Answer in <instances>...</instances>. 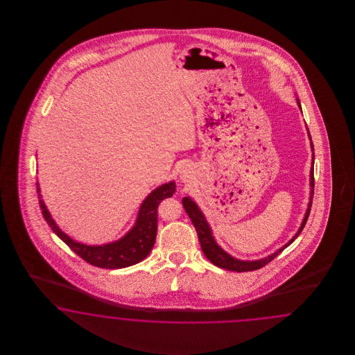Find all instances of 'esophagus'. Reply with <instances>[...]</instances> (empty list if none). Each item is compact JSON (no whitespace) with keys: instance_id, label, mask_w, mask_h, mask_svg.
Listing matches in <instances>:
<instances>
[{"instance_id":"34e87169","label":"esophagus","mask_w":355,"mask_h":355,"mask_svg":"<svg viewBox=\"0 0 355 355\" xmlns=\"http://www.w3.org/2000/svg\"><path fill=\"white\" fill-rule=\"evenodd\" d=\"M180 180L183 183L191 182V180H193V169L190 166H184L181 173H180Z\"/></svg>"}]
</instances>
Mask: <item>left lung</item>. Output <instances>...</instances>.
I'll return each mask as SVG.
<instances>
[{"label": "left lung", "mask_w": 355, "mask_h": 355, "mask_svg": "<svg viewBox=\"0 0 355 355\" xmlns=\"http://www.w3.org/2000/svg\"><path fill=\"white\" fill-rule=\"evenodd\" d=\"M297 104L298 107L301 109V103H300V98L297 97ZM309 138L311 140V135L309 132ZM311 150L313 152V144L311 141ZM313 160H315V156L312 153V162H311V171H310V200H309V205H307V209H306V214L302 220L301 226L298 229V232L294 234V236L291 238V241L288 243H285L282 248H279L277 251H275L273 254H270L268 257L263 259H257V260H241V259L234 258L232 257L230 254H227L225 250L220 248L216 242L215 236L212 234V229L208 224V221L205 220L203 212L200 211V208L198 207V205L193 202V199L190 196H184L182 199L183 208L184 211L187 212L189 217L191 218L193 226L196 229V233H198V238H199V242H200V246L202 250L205 252V257L212 261L215 266L220 267V268L227 269V270H233V272H248V270H255V269L261 268L264 267L266 264H268L270 260L276 258L279 255V252H282L285 248L288 246H291V243L294 242V239L297 236L301 234L303 227L307 223V218L310 215V209H311L312 205V195H313Z\"/></svg>", "instance_id": "obj_1"}]
</instances>
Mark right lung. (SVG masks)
Here are the masks:
<instances>
[{
  "label": "right lung",
  "instance_id": "1",
  "mask_svg": "<svg viewBox=\"0 0 355 355\" xmlns=\"http://www.w3.org/2000/svg\"><path fill=\"white\" fill-rule=\"evenodd\" d=\"M36 186L44 218L54 233L80 258L85 259L87 263L98 268L107 269L126 268L148 257L157 233V205L165 198H171L175 193L174 181L156 187L140 205L135 224L125 236L110 243L91 246L76 242L60 229L42 199L39 182L36 183Z\"/></svg>",
  "mask_w": 355,
  "mask_h": 355
}]
</instances>
